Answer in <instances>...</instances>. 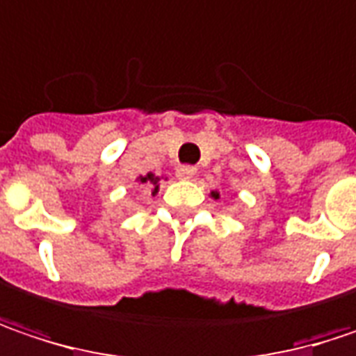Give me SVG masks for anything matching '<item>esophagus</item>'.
Wrapping results in <instances>:
<instances>
[{"mask_svg":"<svg viewBox=\"0 0 356 356\" xmlns=\"http://www.w3.org/2000/svg\"><path fill=\"white\" fill-rule=\"evenodd\" d=\"M196 174V168L194 166H178L176 168V176L178 178H192Z\"/></svg>","mask_w":356,"mask_h":356,"instance_id":"34e87169","label":"esophagus"}]
</instances>
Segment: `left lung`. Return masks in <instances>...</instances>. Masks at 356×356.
I'll return each instance as SVG.
<instances>
[{
  "label": "left lung",
  "mask_w": 356,
  "mask_h": 356,
  "mask_svg": "<svg viewBox=\"0 0 356 356\" xmlns=\"http://www.w3.org/2000/svg\"><path fill=\"white\" fill-rule=\"evenodd\" d=\"M212 196H214V198H218V194H216V192H214V194H212Z\"/></svg>",
  "instance_id": "obj_1"
}]
</instances>
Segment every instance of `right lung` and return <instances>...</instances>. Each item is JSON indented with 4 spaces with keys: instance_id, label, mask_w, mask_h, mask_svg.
<instances>
[{
    "instance_id": "add662e5",
    "label": "right lung",
    "mask_w": 356,
    "mask_h": 356,
    "mask_svg": "<svg viewBox=\"0 0 356 356\" xmlns=\"http://www.w3.org/2000/svg\"><path fill=\"white\" fill-rule=\"evenodd\" d=\"M138 182H142V184H148L152 188V194H156L158 192V182H160V178L158 176H154V174H146V176H140L138 178Z\"/></svg>"
}]
</instances>
